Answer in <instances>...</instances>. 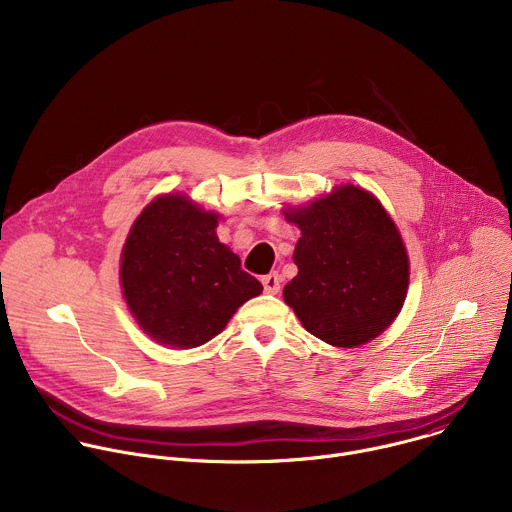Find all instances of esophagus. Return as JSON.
I'll return each mask as SVG.
<instances>
[{"label":"esophagus","mask_w":512,"mask_h":512,"mask_svg":"<svg viewBox=\"0 0 512 512\" xmlns=\"http://www.w3.org/2000/svg\"><path fill=\"white\" fill-rule=\"evenodd\" d=\"M261 281H263V287H265L267 294H277V291H279V285H281V275L273 271V273L263 275V277H261Z\"/></svg>","instance_id":"34e87169"}]
</instances>
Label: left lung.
I'll use <instances>...</instances> for the list:
<instances>
[{"mask_svg":"<svg viewBox=\"0 0 512 512\" xmlns=\"http://www.w3.org/2000/svg\"><path fill=\"white\" fill-rule=\"evenodd\" d=\"M283 214L302 231L298 275L283 287V300L304 328L340 348L385 332L407 296L409 257L383 204L346 184Z\"/></svg>","mask_w":512,"mask_h":512,"instance_id":"1","label":"left lung"}]
</instances>
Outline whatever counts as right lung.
Here are the masks:
<instances>
[{"mask_svg":"<svg viewBox=\"0 0 512 512\" xmlns=\"http://www.w3.org/2000/svg\"><path fill=\"white\" fill-rule=\"evenodd\" d=\"M216 212L184 194L152 200L135 218L121 253L123 298L156 342L194 348L221 334L263 285L216 237Z\"/></svg>","mask_w":512,"mask_h":512,"instance_id":"1","label":"right lung"}]
</instances>
